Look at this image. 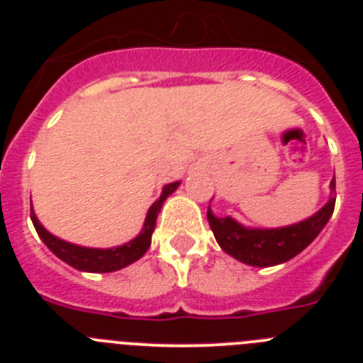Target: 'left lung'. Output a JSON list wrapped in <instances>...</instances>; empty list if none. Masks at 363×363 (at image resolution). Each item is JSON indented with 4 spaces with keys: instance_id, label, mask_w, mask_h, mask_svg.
Here are the masks:
<instances>
[{
    "instance_id": "1",
    "label": "left lung",
    "mask_w": 363,
    "mask_h": 363,
    "mask_svg": "<svg viewBox=\"0 0 363 363\" xmlns=\"http://www.w3.org/2000/svg\"><path fill=\"white\" fill-rule=\"evenodd\" d=\"M335 179L331 191H335ZM336 196L323 205L318 213L296 225L281 229H245L230 216L216 218L207 209V220L214 233V238L227 255L255 267H271L284 264L301 252L320 234L335 211Z\"/></svg>"
}]
</instances>
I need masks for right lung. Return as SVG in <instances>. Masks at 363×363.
<instances>
[{
    "label": "right lung",
    "mask_w": 363,
    "mask_h": 363,
    "mask_svg": "<svg viewBox=\"0 0 363 363\" xmlns=\"http://www.w3.org/2000/svg\"><path fill=\"white\" fill-rule=\"evenodd\" d=\"M178 182L176 184H169L163 187L162 196L160 200L154 201L150 205L149 213L145 218V225L143 230L140 233V236L133 240V242L125 243V245L114 247V249H86V247L72 245L69 242H63V240L56 238L49 230L45 229L38 221L36 214L30 209V220L36 227V233L40 234V238L43 240V243L49 247L50 251L57 256L60 259H63L65 264L72 265L74 269L78 271H86V272H112L118 271V269H123L127 265H130L133 262L142 258L147 252L150 245V236H152V230L156 227V218H158L160 209H162L163 201L167 200L169 194L178 189Z\"/></svg>",
    "instance_id": "right-lung-1"
}]
</instances>
